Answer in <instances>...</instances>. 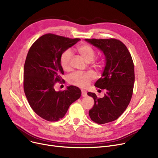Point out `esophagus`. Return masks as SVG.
Returning <instances> with one entry per match:
<instances>
[{"label": "esophagus", "instance_id": "esophagus-1", "mask_svg": "<svg viewBox=\"0 0 158 158\" xmlns=\"http://www.w3.org/2000/svg\"><path fill=\"white\" fill-rule=\"evenodd\" d=\"M81 92H82V97H86L87 96V92H86L85 90H83V89H82L81 90Z\"/></svg>", "mask_w": 158, "mask_h": 158}]
</instances>
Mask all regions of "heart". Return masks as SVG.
I'll return each mask as SVG.
<instances>
[{
    "instance_id": "obj_1",
    "label": "heart",
    "mask_w": 158,
    "mask_h": 158,
    "mask_svg": "<svg viewBox=\"0 0 158 158\" xmlns=\"http://www.w3.org/2000/svg\"><path fill=\"white\" fill-rule=\"evenodd\" d=\"M77 51L80 55L88 62H92L95 57L96 52L94 48L88 44H82L77 47ZM72 57V52L70 49L64 50L60 55V63L64 70L69 69L70 61ZM102 61L97 63V67H101ZM95 78V74L93 72H76L69 77V81L70 84L77 86L81 88L87 87L90 82Z\"/></svg>"
}]
</instances>
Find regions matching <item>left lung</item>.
<instances>
[{
  "instance_id": "left-lung-1",
  "label": "left lung",
  "mask_w": 158,
  "mask_h": 158,
  "mask_svg": "<svg viewBox=\"0 0 158 158\" xmlns=\"http://www.w3.org/2000/svg\"><path fill=\"white\" fill-rule=\"evenodd\" d=\"M101 49L106 57V66L102 77L95 86L106 93L102 98L95 94L88 95L94 99L89 111V117L97 123L103 124L117 120L125 111L132 98L135 83L134 63L127 47L114 39H85Z\"/></svg>"
}]
</instances>
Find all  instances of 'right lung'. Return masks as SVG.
<instances>
[{"instance_id":"right-lung-1","label":"right lung","mask_w":158,"mask_h":158,"mask_svg":"<svg viewBox=\"0 0 158 158\" xmlns=\"http://www.w3.org/2000/svg\"><path fill=\"white\" fill-rule=\"evenodd\" d=\"M79 40L48 33L35 41L27 53L23 70L24 92L32 110L47 121L62 118L70 104L81 95V89L75 86L59 92L54 88L56 82L61 81L64 73L60 63L61 54Z\"/></svg>"}]
</instances>
